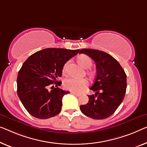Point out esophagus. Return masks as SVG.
Masks as SVG:
<instances>
[{"mask_svg": "<svg viewBox=\"0 0 147 147\" xmlns=\"http://www.w3.org/2000/svg\"><path fill=\"white\" fill-rule=\"evenodd\" d=\"M72 94H74V95H75L76 96H77V97H78V96H80V94H78V93H76V92H71Z\"/></svg>", "mask_w": 147, "mask_h": 147, "instance_id": "esophagus-1", "label": "esophagus"}]
</instances>
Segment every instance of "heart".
<instances>
[{
    "mask_svg": "<svg viewBox=\"0 0 147 147\" xmlns=\"http://www.w3.org/2000/svg\"><path fill=\"white\" fill-rule=\"evenodd\" d=\"M78 61L79 64L84 67V69H89L92 65V61L88 56L86 55H81L78 57ZM69 64V61L65 63L64 67L63 68V72L65 74L67 72L68 65ZM90 74H92L93 73L92 71H88ZM88 85V81L85 78L83 79H76V78H69L64 81L63 82V86L68 90L74 92H80L86 88Z\"/></svg>",
    "mask_w": 147,
    "mask_h": 147,
    "instance_id": "heart-1",
    "label": "heart"
}]
</instances>
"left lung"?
<instances>
[{
	"label": "left lung",
	"mask_w": 147,
	"mask_h": 147,
	"mask_svg": "<svg viewBox=\"0 0 147 147\" xmlns=\"http://www.w3.org/2000/svg\"><path fill=\"white\" fill-rule=\"evenodd\" d=\"M79 53L87 55L94 61L96 76L90 88L96 92L88 96V104L80 109L83 114L94 119H104L115 112L124 99L127 88V76L118 61L106 52L82 49Z\"/></svg>",
	"instance_id": "8db88e82"
}]
</instances>
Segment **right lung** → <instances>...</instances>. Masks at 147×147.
<instances>
[{
    "label": "right lung",
    "mask_w": 147,
    "mask_h": 147,
    "mask_svg": "<svg viewBox=\"0 0 147 147\" xmlns=\"http://www.w3.org/2000/svg\"><path fill=\"white\" fill-rule=\"evenodd\" d=\"M78 51L47 48L35 53L24 63L18 74L17 93L30 115L44 119L59 113L62 98L69 92L58 87L62 82L57 79L65 63Z\"/></svg>",
    "instance_id": "add662e5"
}]
</instances>
